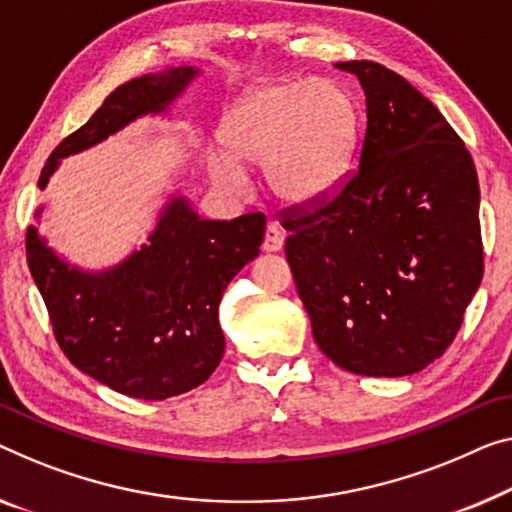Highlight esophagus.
<instances>
[{
	"mask_svg": "<svg viewBox=\"0 0 512 512\" xmlns=\"http://www.w3.org/2000/svg\"><path fill=\"white\" fill-rule=\"evenodd\" d=\"M282 243H285V234H282L276 225H269L264 232V241H262V248L266 253H278L282 248Z\"/></svg>",
	"mask_w": 512,
	"mask_h": 512,
	"instance_id": "esophagus-1",
	"label": "esophagus"
}]
</instances>
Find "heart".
<instances>
[{
	"mask_svg": "<svg viewBox=\"0 0 512 512\" xmlns=\"http://www.w3.org/2000/svg\"><path fill=\"white\" fill-rule=\"evenodd\" d=\"M223 137L240 160L266 167L269 186L282 202L315 204L345 179L356 117L345 91L329 80L271 82L234 105ZM235 159L211 158L213 179L227 190L246 183V170Z\"/></svg>",
	"mask_w": 512,
	"mask_h": 512,
	"instance_id": "obj_1",
	"label": "heart"
}]
</instances>
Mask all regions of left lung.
<instances>
[{
    "label": "left lung",
    "instance_id": "obj_1",
    "mask_svg": "<svg viewBox=\"0 0 512 512\" xmlns=\"http://www.w3.org/2000/svg\"><path fill=\"white\" fill-rule=\"evenodd\" d=\"M365 91L358 165L322 202L278 211L317 347L342 370L404 377L446 352L483 280L478 174L421 91L340 61Z\"/></svg>",
    "mask_w": 512,
    "mask_h": 512
}]
</instances>
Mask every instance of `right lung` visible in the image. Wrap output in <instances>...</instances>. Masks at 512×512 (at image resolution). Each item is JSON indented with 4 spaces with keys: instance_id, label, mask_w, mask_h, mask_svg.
Here are the masks:
<instances>
[{
    "instance_id": "obj_1",
    "label": "right lung",
    "mask_w": 512,
    "mask_h": 512,
    "mask_svg": "<svg viewBox=\"0 0 512 512\" xmlns=\"http://www.w3.org/2000/svg\"><path fill=\"white\" fill-rule=\"evenodd\" d=\"M197 75L167 68L117 87L85 126L64 137L45 163V188L59 158L98 144L128 121L160 112ZM264 213L202 220L188 202L165 207L158 227L126 262L82 273L27 230V264L57 345L75 368L137 400H167L204 384L225 352L218 303L264 239Z\"/></svg>"
}]
</instances>
